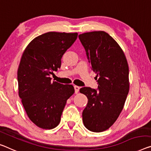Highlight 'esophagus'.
Wrapping results in <instances>:
<instances>
[{"label": "esophagus", "mask_w": 151, "mask_h": 151, "mask_svg": "<svg viewBox=\"0 0 151 151\" xmlns=\"http://www.w3.org/2000/svg\"><path fill=\"white\" fill-rule=\"evenodd\" d=\"M74 89H75V93L77 94L79 92V90H80V87L78 86H74Z\"/></svg>", "instance_id": "esophagus-1"}]
</instances>
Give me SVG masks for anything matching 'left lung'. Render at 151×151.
<instances>
[{"label":"left lung","instance_id":"8db88e82","mask_svg":"<svg viewBox=\"0 0 151 151\" xmlns=\"http://www.w3.org/2000/svg\"><path fill=\"white\" fill-rule=\"evenodd\" d=\"M79 39L96 73L98 88H80L88 98L82 120L90 131H105L114 124L124 108L129 92V68L124 52L114 39L103 31L79 35Z\"/></svg>","mask_w":151,"mask_h":151}]
</instances>
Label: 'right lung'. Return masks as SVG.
<instances>
[{"label": "right lung", "instance_id": "right-lung-1", "mask_svg": "<svg viewBox=\"0 0 151 151\" xmlns=\"http://www.w3.org/2000/svg\"><path fill=\"white\" fill-rule=\"evenodd\" d=\"M78 33L50 32L36 37L23 53L17 71L19 96L29 119L42 129H52L61 121L72 85L51 82L61 68V58L76 40Z\"/></svg>", "mask_w": 151, "mask_h": 151}]
</instances>
